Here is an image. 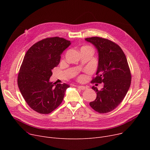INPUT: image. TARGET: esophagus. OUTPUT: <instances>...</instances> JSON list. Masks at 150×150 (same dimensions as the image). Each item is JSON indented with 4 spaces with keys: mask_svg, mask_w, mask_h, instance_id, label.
<instances>
[{
    "mask_svg": "<svg viewBox=\"0 0 150 150\" xmlns=\"http://www.w3.org/2000/svg\"><path fill=\"white\" fill-rule=\"evenodd\" d=\"M78 88H79L81 90H86L88 89V88L86 87V86H78Z\"/></svg>",
    "mask_w": 150,
    "mask_h": 150,
    "instance_id": "1",
    "label": "esophagus"
}]
</instances>
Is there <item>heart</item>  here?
<instances>
[{"mask_svg": "<svg viewBox=\"0 0 150 150\" xmlns=\"http://www.w3.org/2000/svg\"><path fill=\"white\" fill-rule=\"evenodd\" d=\"M88 47V46H85V47Z\"/></svg>", "mask_w": 150, "mask_h": 150, "instance_id": "b5f03b06", "label": "heart"}]
</instances>
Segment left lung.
Masks as SVG:
<instances>
[{
	"label": "left lung",
	"instance_id": "obj_1",
	"mask_svg": "<svg viewBox=\"0 0 150 150\" xmlns=\"http://www.w3.org/2000/svg\"><path fill=\"white\" fill-rule=\"evenodd\" d=\"M98 53V64L92 83H104L100 91L92 86L97 98L89 103L91 108L100 113L112 111L120 105L129 90L131 75L127 59L120 47L108 39L100 37L86 38Z\"/></svg>",
	"mask_w": 150,
	"mask_h": 150
}]
</instances>
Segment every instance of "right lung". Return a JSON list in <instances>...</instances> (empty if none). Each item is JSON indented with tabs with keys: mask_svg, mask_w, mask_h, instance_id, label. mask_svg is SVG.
<instances>
[{
	"mask_svg": "<svg viewBox=\"0 0 150 150\" xmlns=\"http://www.w3.org/2000/svg\"><path fill=\"white\" fill-rule=\"evenodd\" d=\"M70 41L59 37L47 38L31 46L23 59L18 84L28 105L36 112L47 114L62 103L69 85L50 81L52 70L59 63L61 55Z\"/></svg>",
	"mask_w": 150,
	"mask_h": 150,
	"instance_id": "1",
	"label": "right lung"
}]
</instances>
